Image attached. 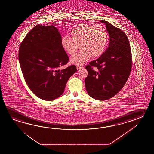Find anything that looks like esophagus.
<instances>
[{"label": "esophagus", "mask_w": 154, "mask_h": 154, "mask_svg": "<svg viewBox=\"0 0 154 154\" xmlns=\"http://www.w3.org/2000/svg\"><path fill=\"white\" fill-rule=\"evenodd\" d=\"M76 68L78 69V70H80V69H82V67L81 66H76Z\"/></svg>", "instance_id": "obj_1"}]
</instances>
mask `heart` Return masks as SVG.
Masks as SVG:
<instances>
[{
  "label": "heart",
  "mask_w": 154,
  "mask_h": 154,
  "mask_svg": "<svg viewBox=\"0 0 154 154\" xmlns=\"http://www.w3.org/2000/svg\"><path fill=\"white\" fill-rule=\"evenodd\" d=\"M69 36H63L61 46L68 54L72 56L79 46L81 51L70 59L72 64L81 66L92 57L97 58L105 52L108 43V33L106 29L100 24L95 25L82 23L72 29Z\"/></svg>",
  "instance_id": "1"
}]
</instances>
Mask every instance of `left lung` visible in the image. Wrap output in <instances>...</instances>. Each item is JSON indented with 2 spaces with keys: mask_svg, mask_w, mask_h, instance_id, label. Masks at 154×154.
Wrapping results in <instances>:
<instances>
[{
  "mask_svg": "<svg viewBox=\"0 0 154 154\" xmlns=\"http://www.w3.org/2000/svg\"><path fill=\"white\" fill-rule=\"evenodd\" d=\"M100 22L106 25L109 42L101 57L86 66L88 75L85 84L91 97L104 101L113 97L124 86L131 74L132 56L125 33L106 21Z\"/></svg>",
  "mask_w": 154,
  "mask_h": 154,
  "instance_id": "8db88e82",
  "label": "left lung"
}]
</instances>
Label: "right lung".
Here are the masks:
<instances>
[{"label":"right lung","mask_w":154,"mask_h":154,"mask_svg":"<svg viewBox=\"0 0 154 154\" xmlns=\"http://www.w3.org/2000/svg\"><path fill=\"white\" fill-rule=\"evenodd\" d=\"M61 38L56 27L38 24L20 44L19 60L24 79L30 90L43 100L53 101L62 95L66 82L77 71L74 65L59 69L69 60Z\"/></svg>","instance_id":"right-lung-1"}]
</instances>
